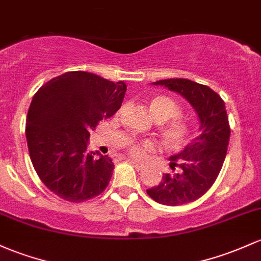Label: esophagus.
Masks as SVG:
<instances>
[{
  "mask_svg": "<svg viewBox=\"0 0 261 261\" xmlns=\"http://www.w3.org/2000/svg\"><path fill=\"white\" fill-rule=\"evenodd\" d=\"M131 163H133L134 167H135L137 171H142L145 168V165H142L141 162H137V161H134V160H131Z\"/></svg>",
  "mask_w": 261,
  "mask_h": 261,
  "instance_id": "obj_1",
  "label": "esophagus"
}]
</instances>
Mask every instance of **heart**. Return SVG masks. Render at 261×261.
<instances>
[{
  "mask_svg": "<svg viewBox=\"0 0 261 261\" xmlns=\"http://www.w3.org/2000/svg\"><path fill=\"white\" fill-rule=\"evenodd\" d=\"M147 109L157 122H162L161 135L168 147L181 148L187 144L192 133L191 124L187 119L178 116L181 110L173 99L166 95H154L148 100ZM153 147V142L150 140L140 141L130 139L127 141L128 151L135 157L145 156Z\"/></svg>",
  "mask_w": 261,
  "mask_h": 261,
  "instance_id": "b5f03b06",
  "label": "heart"
}]
</instances>
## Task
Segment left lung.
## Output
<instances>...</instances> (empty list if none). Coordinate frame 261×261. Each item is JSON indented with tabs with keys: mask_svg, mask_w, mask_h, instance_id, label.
<instances>
[{
	"mask_svg": "<svg viewBox=\"0 0 261 261\" xmlns=\"http://www.w3.org/2000/svg\"><path fill=\"white\" fill-rule=\"evenodd\" d=\"M178 93L198 115L199 136L178 154L170 157L172 173L147 194L165 205H181L200 198L213 186L227 154L230 126L223 99L210 87L188 79H165L152 83Z\"/></svg>",
	"mask_w": 261,
	"mask_h": 261,
	"instance_id": "obj_1",
	"label": "left lung"
}]
</instances>
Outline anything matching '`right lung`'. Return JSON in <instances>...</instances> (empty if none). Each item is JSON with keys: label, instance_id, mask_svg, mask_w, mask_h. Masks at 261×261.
I'll return each mask as SVG.
<instances>
[{"label": "right lung", "instance_id": "add662e5", "mask_svg": "<svg viewBox=\"0 0 261 261\" xmlns=\"http://www.w3.org/2000/svg\"><path fill=\"white\" fill-rule=\"evenodd\" d=\"M124 82L87 71H68L34 94L25 121L31 161L41 181L59 198L79 203L99 196L110 182V157L88 152L90 133L119 110Z\"/></svg>", "mask_w": 261, "mask_h": 261}]
</instances>
